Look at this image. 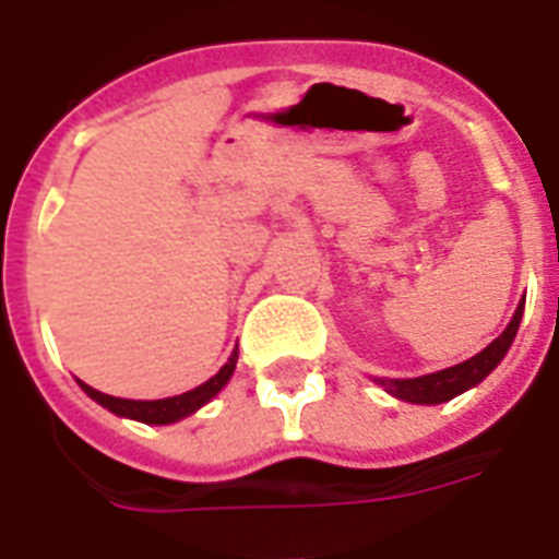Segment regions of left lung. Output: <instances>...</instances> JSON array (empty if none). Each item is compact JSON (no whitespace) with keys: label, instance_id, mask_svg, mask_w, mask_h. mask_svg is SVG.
Here are the masks:
<instances>
[{"label":"left lung","instance_id":"8db88e82","mask_svg":"<svg viewBox=\"0 0 559 559\" xmlns=\"http://www.w3.org/2000/svg\"><path fill=\"white\" fill-rule=\"evenodd\" d=\"M522 310H525V301L519 305L513 319H510V325L501 331V336H496L492 343H489L480 355L468 357L463 364L449 366V369H442V372L433 374H421V378H404V381H381V386H386V393L395 395V399H402V402H413V404H442L460 395L468 386H475L487 378L498 364H501V357L507 355V348L513 343V336L519 331V322H522Z\"/></svg>","mask_w":559,"mask_h":559}]
</instances>
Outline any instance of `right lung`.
<instances>
[{"instance_id": "add662e5", "label": "right lung", "mask_w": 559, "mask_h": 559, "mask_svg": "<svg viewBox=\"0 0 559 559\" xmlns=\"http://www.w3.org/2000/svg\"><path fill=\"white\" fill-rule=\"evenodd\" d=\"M234 366H237V352L228 357V364L219 369V372L213 374L211 381H204L202 386H195L190 393L173 395V399H157V402H131V399H117V395H105L99 390H93L87 383H81V390L96 399L102 407H108L110 413H117V416H128V419H138L146 421V425H169V421H178L195 413L202 404H207L213 395L223 390L228 378H231Z\"/></svg>"}]
</instances>
